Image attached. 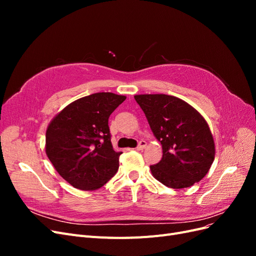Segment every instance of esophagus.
Returning <instances> with one entry per match:
<instances>
[{"mask_svg": "<svg viewBox=\"0 0 256 256\" xmlns=\"http://www.w3.org/2000/svg\"><path fill=\"white\" fill-rule=\"evenodd\" d=\"M146 147V142L145 141H140L138 142V147H136V150H144Z\"/></svg>", "mask_w": 256, "mask_h": 256, "instance_id": "obj_1", "label": "esophagus"}]
</instances>
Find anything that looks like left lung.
<instances>
[{
    "label": "left lung",
    "mask_w": 256,
    "mask_h": 256,
    "mask_svg": "<svg viewBox=\"0 0 256 256\" xmlns=\"http://www.w3.org/2000/svg\"><path fill=\"white\" fill-rule=\"evenodd\" d=\"M162 159L150 166L152 176L166 187L182 189L198 182L214 159V142L205 118L188 102L164 94L136 95Z\"/></svg>",
    "instance_id": "left-lung-1"
}]
</instances>
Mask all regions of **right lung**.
Masks as SVG:
<instances>
[{"label":"right lung","instance_id":"add662e5","mask_svg":"<svg viewBox=\"0 0 256 256\" xmlns=\"http://www.w3.org/2000/svg\"><path fill=\"white\" fill-rule=\"evenodd\" d=\"M125 99L113 92H96L69 104L50 122L46 154L72 187L96 190L118 172L122 152L113 150L108 122Z\"/></svg>","mask_w":256,"mask_h":256}]
</instances>
